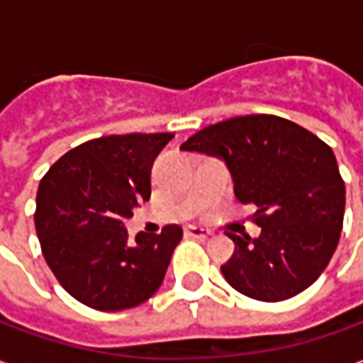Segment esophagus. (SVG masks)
<instances>
[{"label":"esophagus","instance_id":"1","mask_svg":"<svg viewBox=\"0 0 363 363\" xmlns=\"http://www.w3.org/2000/svg\"><path fill=\"white\" fill-rule=\"evenodd\" d=\"M184 235L194 237V239H200V241H206V239H210L213 233L212 231H208V229L196 228V225H190V228L184 229Z\"/></svg>","mask_w":363,"mask_h":363}]
</instances>
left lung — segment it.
<instances>
[{"mask_svg": "<svg viewBox=\"0 0 363 363\" xmlns=\"http://www.w3.org/2000/svg\"><path fill=\"white\" fill-rule=\"evenodd\" d=\"M181 150L221 157L241 204H255L260 237L228 233L233 257L221 267L231 288L284 301L319 278L340 239L346 189L327 143L291 120L249 114L200 130Z\"/></svg>", "mask_w": 363, "mask_h": 363, "instance_id": "left-lung-1", "label": "left lung"}]
</instances>
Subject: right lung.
I'll return each mask as SVG.
<instances>
[{"mask_svg": "<svg viewBox=\"0 0 363 363\" xmlns=\"http://www.w3.org/2000/svg\"><path fill=\"white\" fill-rule=\"evenodd\" d=\"M173 134L103 135L54 163L36 192L44 260L67 294L96 311L147 301L161 286L179 225L128 241L124 220L151 196V167Z\"/></svg>", "mask_w": 363, "mask_h": 363, "instance_id": "obj_1", "label": "right lung"}]
</instances>
